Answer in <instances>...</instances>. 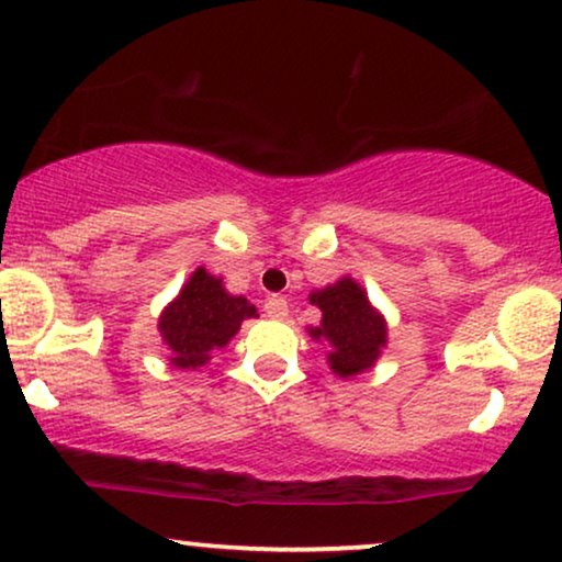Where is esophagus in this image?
Segmentation results:
<instances>
[{"instance_id": "obj_1", "label": "esophagus", "mask_w": 562, "mask_h": 562, "mask_svg": "<svg viewBox=\"0 0 562 562\" xmlns=\"http://www.w3.org/2000/svg\"><path fill=\"white\" fill-rule=\"evenodd\" d=\"M263 312L271 319H283L289 314V302L283 296H268L263 304Z\"/></svg>"}]
</instances>
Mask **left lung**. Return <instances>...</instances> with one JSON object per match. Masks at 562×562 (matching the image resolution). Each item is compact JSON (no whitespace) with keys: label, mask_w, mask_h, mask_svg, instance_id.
Returning a JSON list of instances; mask_svg holds the SVG:
<instances>
[{"label":"left lung","mask_w":562,"mask_h":562,"mask_svg":"<svg viewBox=\"0 0 562 562\" xmlns=\"http://www.w3.org/2000/svg\"><path fill=\"white\" fill-rule=\"evenodd\" d=\"M310 302L322 310L319 325L310 327V335L329 348L327 363L333 373L352 379L371 371L389 342V325L366 289L350 276H342L340 281L312 291Z\"/></svg>","instance_id":"1"}]
</instances>
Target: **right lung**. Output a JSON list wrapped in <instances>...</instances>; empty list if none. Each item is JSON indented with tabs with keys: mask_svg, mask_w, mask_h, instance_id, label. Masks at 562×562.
<instances>
[{
	"mask_svg": "<svg viewBox=\"0 0 562 562\" xmlns=\"http://www.w3.org/2000/svg\"><path fill=\"white\" fill-rule=\"evenodd\" d=\"M250 317H258L256 306L245 296L229 294L220 276L199 266L181 286L179 296L164 306L158 333L171 352V366L196 371L210 363L212 352L225 348Z\"/></svg>",
	"mask_w": 562,
	"mask_h": 562,
	"instance_id": "1",
	"label": "right lung"
}]
</instances>
